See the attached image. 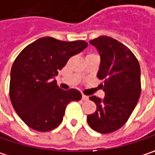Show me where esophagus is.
Here are the masks:
<instances>
[{
  "label": "esophagus",
  "mask_w": 155,
  "mask_h": 155,
  "mask_svg": "<svg viewBox=\"0 0 155 155\" xmlns=\"http://www.w3.org/2000/svg\"><path fill=\"white\" fill-rule=\"evenodd\" d=\"M82 100H83V101H88V100H89V97H88L87 95L83 94V95H82Z\"/></svg>",
  "instance_id": "34e87169"
}]
</instances>
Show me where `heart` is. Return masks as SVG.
<instances>
[{
  "mask_svg": "<svg viewBox=\"0 0 155 155\" xmlns=\"http://www.w3.org/2000/svg\"><path fill=\"white\" fill-rule=\"evenodd\" d=\"M87 55H88V54H87Z\"/></svg>",
  "mask_w": 155,
  "mask_h": 155,
  "instance_id": "heart-1",
  "label": "heart"
}]
</instances>
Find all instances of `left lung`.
I'll return each mask as SVG.
<instances>
[{
    "mask_svg": "<svg viewBox=\"0 0 155 155\" xmlns=\"http://www.w3.org/2000/svg\"><path fill=\"white\" fill-rule=\"evenodd\" d=\"M101 56L99 79L105 92L103 100L91 96L96 111L87 116L90 127L100 133H110L122 127L134 110L141 93L140 67L138 59L118 40L101 36L90 40Z\"/></svg>",
    "mask_w": 155,
    "mask_h": 155,
    "instance_id": "8db88e82",
    "label": "left lung"
}]
</instances>
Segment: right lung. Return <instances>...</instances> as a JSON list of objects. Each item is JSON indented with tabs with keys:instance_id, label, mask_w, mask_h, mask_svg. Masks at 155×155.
<instances>
[{
	"instance_id": "1",
	"label": "right lung",
	"mask_w": 155,
	"mask_h": 155,
	"mask_svg": "<svg viewBox=\"0 0 155 155\" xmlns=\"http://www.w3.org/2000/svg\"><path fill=\"white\" fill-rule=\"evenodd\" d=\"M87 45L84 40L67 42L44 37L17 55L10 72L9 97L15 111L29 127L42 132L54 130L61 123L67 105L81 100L78 91L61 90L54 78Z\"/></svg>"
}]
</instances>
